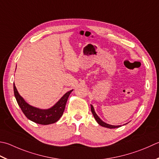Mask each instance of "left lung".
Instances as JSON below:
<instances>
[{
    "mask_svg": "<svg viewBox=\"0 0 159 159\" xmlns=\"http://www.w3.org/2000/svg\"><path fill=\"white\" fill-rule=\"evenodd\" d=\"M91 111H92V113L93 114V116H94V119L96 120V122H97L100 125H101L102 127H107V128H110V129L117 128V127H120V125H109V124L103 122V121H102L100 119V118H99V116H98V115L96 114L95 111H94V107H93L92 105H91Z\"/></svg>",
    "mask_w": 159,
    "mask_h": 159,
    "instance_id": "left-lung-1",
    "label": "left lung"
}]
</instances>
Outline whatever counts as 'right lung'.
Segmentation results:
<instances>
[{
  "mask_svg": "<svg viewBox=\"0 0 159 159\" xmlns=\"http://www.w3.org/2000/svg\"><path fill=\"white\" fill-rule=\"evenodd\" d=\"M72 91L73 89L65 93L54 106L47 110H42L28 104L18 92L14 83L15 98L23 114L28 119L40 125H49V124L54 123L60 119L64 112L68 97Z\"/></svg>",
  "mask_w": 159,
  "mask_h": 159,
  "instance_id": "add662e5",
  "label": "right lung"
}]
</instances>
